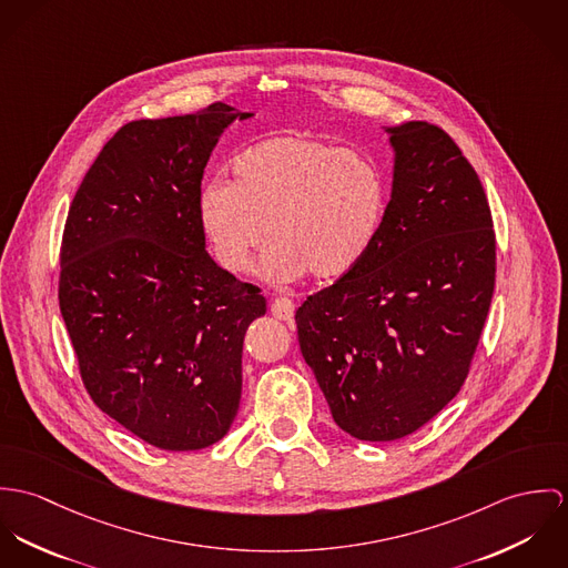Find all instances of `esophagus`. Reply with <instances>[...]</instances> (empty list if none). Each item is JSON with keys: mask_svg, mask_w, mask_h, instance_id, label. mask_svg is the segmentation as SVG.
I'll return each mask as SVG.
<instances>
[{"mask_svg": "<svg viewBox=\"0 0 568 568\" xmlns=\"http://www.w3.org/2000/svg\"><path fill=\"white\" fill-rule=\"evenodd\" d=\"M270 312H272L274 317H278V320H292V315H294V303H292L290 298L276 296V298H272V303H270Z\"/></svg>", "mask_w": 568, "mask_h": 568, "instance_id": "34e87169", "label": "esophagus"}]
</instances>
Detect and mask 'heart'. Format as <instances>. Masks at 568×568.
<instances>
[{
	"label": "heart",
	"instance_id": "b5f03b06",
	"mask_svg": "<svg viewBox=\"0 0 568 568\" xmlns=\"http://www.w3.org/2000/svg\"><path fill=\"white\" fill-rule=\"evenodd\" d=\"M383 215L377 163L301 132L246 148L233 161V183L215 179L197 193L200 226L229 272L248 270L270 233L274 242L256 265L270 283L348 274L373 248Z\"/></svg>",
	"mask_w": 568,
	"mask_h": 568
}]
</instances>
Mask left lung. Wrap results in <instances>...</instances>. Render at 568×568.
I'll list each match as a JSON object with an SVG mask.
<instances>
[{"instance_id": "obj_1", "label": "left lung", "mask_w": 568, "mask_h": 568, "mask_svg": "<svg viewBox=\"0 0 568 568\" xmlns=\"http://www.w3.org/2000/svg\"><path fill=\"white\" fill-rule=\"evenodd\" d=\"M392 193L364 261L296 312L301 353L333 420L405 438L468 375L495 292V231L477 172L427 122L383 128Z\"/></svg>"}]
</instances>
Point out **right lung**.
Instances as JSON below:
<instances>
[{
    "mask_svg": "<svg viewBox=\"0 0 568 568\" xmlns=\"http://www.w3.org/2000/svg\"><path fill=\"white\" fill-rule=\"evenodd\" d=\"M242 113L139 120L75 191L61 248V314L93 403L165 450L222 440L240 409L242 351L265 298L206 253L204 165Z\"/></svg>",
    "mask_w": 568,
    "mask_h": 568,
    "instance_id": "add662e5",
    "label": "right lung"
}]
</instances>
